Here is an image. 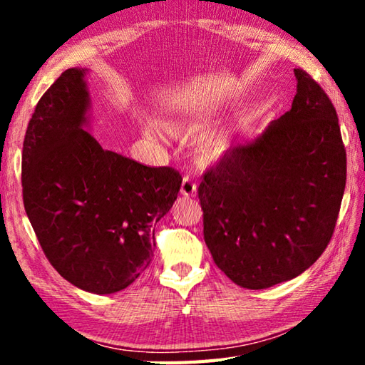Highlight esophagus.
<instances>
[{
  "instance_id": "1",
  "label": "esophagus",
  "mask_w": 365,
  "mask_h": 365,
  "mask_svg": "<svg viewBox=\"0 0 365 365\" xmlns=\"http://www.w3.org/2000/svg\"><path fill=\"white\" fill-rule=\"evenodd\" d=\"M180 193L183 196H195L196 195V183L191 180L190 177H183L182 187H180Z\"/></svg>"
}]
</instances>
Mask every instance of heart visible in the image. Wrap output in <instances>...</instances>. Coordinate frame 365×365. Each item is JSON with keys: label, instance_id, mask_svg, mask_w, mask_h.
Returning <instances> with one entry per match:
<instances>
[{"label": "heart", "instance_id": "heart-1", "mask_svg": "<svg viewBox=\"0 0 365 365\" xmlns=\"http://www.w3.org/2000/svg\"><path fill=\"white\" fill-rule=\"evenodd\" d=\"M168 130L177 137H188L191 133H196L205 128V123L195 119L185 120H172L168 123ZM228 150V138L225 135H211L200 141L196 150V156L202 164H212L219 160Z\"/></svg>", "mask_w": 365, "mask_h": 365}]
</instances>
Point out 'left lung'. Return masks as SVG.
Returning <instances> with one entry per match:
<instances>
[{"label":"left lung","mask_w":365,"mask_h":365,"mask_svg":"<svg viewBox=\"0 0 365 365\" xmlns=\"http://www.w3.org/2000/svg\"><path fill=\"white\" fill-rule=\"evenodd\" d=\"M292 109L257 138L230 148L197 196L205 242L237 285L292 280L329 245L346 185V150L329 96L302 69Z\"/></svg>","instance_id":"1"}]
</instances>
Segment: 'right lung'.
I'll return each instance as SVG.
<instances>
[{"label": "right lung", "instance_id": "add662e5", "mask_svg": "<svg viewBox=\"0 0 365 365\" xmlns=\"http://www.w3.org/2000/svg\"><path fill=\"white\" fill-rule=\"evenodd\" d=\"M86 73L67 69L36 104L24 140L22 195L59 275L83 292L110 294L150 265L154 225L175 202L182 177L98 143L88 132Z\"/></svg>", "mask_w": 365, "mask_h": 365}]
</instances>
